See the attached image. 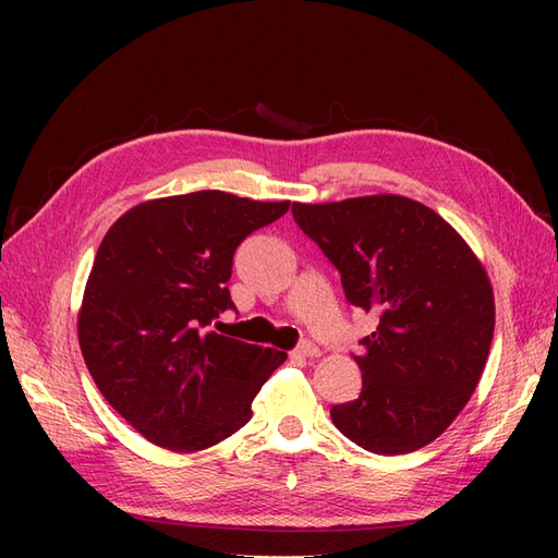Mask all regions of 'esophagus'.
<instances>
[{
	"instance_id": "1",
	"label": "esophagus",
	"mask_w": 558,
	"mask_h": 558,
	"mask_svg": "<svg viewBox=\"0 0 558 558\" xmlns=\"http://www.w3.org/2000/svg\"><path fill=\"white\" fill-rule=\"evenodd\" d=\"M295 353H298V356H302V359H314V356H318V347L314 344V342H310V340H305V342H302L298 349H295Z\"/></svg>"
}]
</instances>
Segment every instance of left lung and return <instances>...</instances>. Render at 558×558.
<instances>
[{"mask_svg":"<svg viewBox=\"0 0 558 558\" xmlns=\"http://www.w3.org/2000/svg\"><path fill=\"white\" fill-rule=\"evenodd\" d=\"M293 218L337 267L349 305L379 318L353 356L361 396L332 404V424L373 453L426 447L465 408L492 349L482 263L440 214L402 195L293 202Z\"/></svg>","mask_w":558,"mask_h":558,"instance_id":"obj_1","label":"left lung"}]
</instances>
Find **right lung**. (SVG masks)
I'll list each match as a JSON object with an SVG mask.
<instances>
[{
  "label": "right lung",
  "mask_w": 558,
  "mask_h": 558,
  "mask_svg": "<svg viewBox=\"0 0 558 558\" xmlns=\"http://www.w3.org/2000/svg\"><path fill=\"white\" fill-rule=\"evenodd\" d=\"M291 202L223 191L150 199L105 234L78 314V344L99 391L146 440L172 451L218 445L286 361L211 330L234 310L238 246Z\"/></svg>",
  "instance_id": "add662e5"
}]
</instances>
